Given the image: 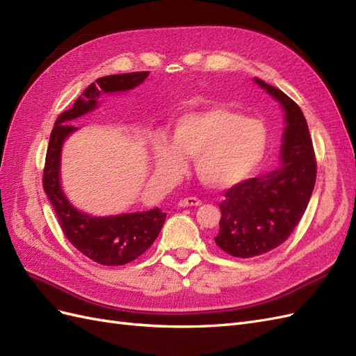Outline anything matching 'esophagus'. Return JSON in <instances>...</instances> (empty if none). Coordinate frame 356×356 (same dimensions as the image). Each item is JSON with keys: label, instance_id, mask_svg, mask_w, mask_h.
Wrapping results in <instances>:
<instances>
[{"label": "esophagus", "instance_id": "esophagus-1", "mask_svg": "<svg viewBox=\"0 0 356 356\" xmlns=\"http://www.w3.org/2000/svg\"><path fill=\"white\" fill-rule=\"evenodd\" d=\"M178 204L181 208H187V207H200L202 202L197 197H186V199H181L178 202Z\"/></svg>", "mask_w": 356, "mask_h": 356}]
</instances>
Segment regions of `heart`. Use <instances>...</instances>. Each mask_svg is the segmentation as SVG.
Here are the masks:
<instances>
[{"instance_id":"heart-1","label":"heart","mask_w":356,"mask_h":356,"mask_svg":"<svg viewBox=\"0 0 356 356\" xmlns=\"http://www.w3.org/2000/svg\"><path fill=\"white\" fill-rule=\"evenodd\" d=\"M172 141L161 134L153 136V159L160 175L179 177L187 168L186 159H195L200 182L229 188L260 168L268 148V131L261 120L213 106L181 115L172 129Z\"/></svg>"}]
</instances>
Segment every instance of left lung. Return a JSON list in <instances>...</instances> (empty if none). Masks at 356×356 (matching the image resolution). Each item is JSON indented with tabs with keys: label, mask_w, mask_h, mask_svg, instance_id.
<instances>
[{
	"label": "left lung",
	"mask_w": 356,
	"mask_h": 356,
	"mask_svg": "<svg viewBox=\"0 0 356 356\" xmlns=\"http://www.w3.org/2000/svg\"><path fill=\"white\" fill-rule=\"evenodd\" d=\"M254 80L282 105L286 127L282 166L233 186L220 203V233L215 243L239 258L263 255L282 245L303 217L316 181L315 149L303 111L282 90Z\"/></svg>",
	"instance_id": "obj_1"
}]
</instances>
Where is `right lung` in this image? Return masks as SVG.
Listing matches in <instances>:
<instances>
[{
	"label": "right lung",
	"mask_w": 356,
	"mask_h": 356,
	"mask_svg": "<svg viewBox=\"0 0 356 356\" xmlns=\"http://www.w3.org/2000/svg\"><path fill=\"white\" fill-rule=\"evenodd\" d=\"M148 71L106 75L92 83L75 101L74 106L63 111L55 122L47 147L42 188L56 212L60 229L67 239L95 263L122 266L134 261L153 245L159 236L166 213L159 208L145 212L122 213L113 217H92L75 209L60 188V152L67 136L77 131L71 120L93 111L101 93L126 92L141 84Z\"/></svg>",
	"instance_id": "obj_1"
}]
</instances>
